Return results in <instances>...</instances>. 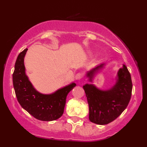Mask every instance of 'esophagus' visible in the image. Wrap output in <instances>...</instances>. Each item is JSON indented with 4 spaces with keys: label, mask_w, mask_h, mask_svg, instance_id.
Wrapping results in <instances>:
<instances>
[{
    "label": "esophagus",
    "mask_w": 147,
    "mask_h": 147,
    "mask_svg": "<svg viewBox=\"0 0 147 147\" xmlns=\"http://www.w3.org/2000/svg\"><path fill=\"white\" fill-rule=\"evenodd\" d=\"M82 77H83V74H82V72H79V73H77V75H75L76 80H80V79H82Z\"/></svg>",
    "instance_id": "obj_1"
}]
</instances>
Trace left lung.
I'll use <instances>...</instances> for the list:
<instances>
[{
  "instance_id": "8db88e82",
  "label": "left lung",
  "mask_w": 147,
  "mask_h": 147,
  "mask_svg": "<svg viewBox=\"0 0 147 147\" xmlns=\"http://www.w3.org/2000/svg\"><path fill=\"white\" fill-rule=\"evenodd\" d=\"M101 63L87 72L89 81L95 72L102 68ZM89 106V119L99 125L107 124L119 117L126 109L132 92L131 75L125 65L117 72L116 83L109 90H100L93 84H86L83 86Z\"/></svg>"
}]
</instances>
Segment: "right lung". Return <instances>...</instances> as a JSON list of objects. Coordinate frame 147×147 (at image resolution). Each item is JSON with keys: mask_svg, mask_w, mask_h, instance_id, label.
Returning <instances> with one entry per match:
<instances>
[{"mask_svg": "<svg viewBox=\"0 0 147 147\" xmlns=\"http://www.w3.org/2000/svg\"><path fill=\"white\" fill-rule=\"evenodd\" d=\"M28 48L18 55L12 75L13 86L16 98L23 109L37 119L56 120L63 113L66 97L76 86L72 83L56 92L45 95L34 88L25 73L24 57Z\"/></svg>", "mask_w": 147, "mask_h": 147, "instance_id": "1", "label": "right lung"}]
</instances>
